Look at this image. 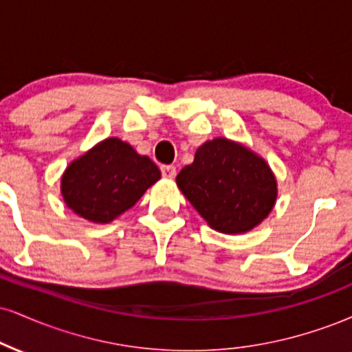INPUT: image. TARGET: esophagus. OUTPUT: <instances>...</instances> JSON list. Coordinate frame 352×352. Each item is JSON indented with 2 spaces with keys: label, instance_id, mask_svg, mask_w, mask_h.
I'll return each mask as SVG.
<instances>
[{
  "label": "esophagus",
  "instance_id": "34e87169",
  "mask_svg": "<svg viewBox=\"0 0 352 352\" xmlns=\"http://www.w3.org/2000/svg\"><path fill=\"white\" fill-rule=\"evenodd\" d=\"M160 170H162V175L165 179H173V177L177 175V168L173 167V165H162Z\"/></svg>",
  "mask_w": 352,
  "mask_h": 352
}]
</instances>
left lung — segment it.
I'll use <instances>...</instances> for the list:
<instances>
[{
  "label": "left lung",
  "instance_id": "1",
  "mask_svg": "<svg viewBox=\"0 0 352 352\" xmlns=\"http://www.w3.org/2000/svg\"><path fill=\"white\" fill-rule=\"evenodd\" d=\"M177 185L213 230L241 234L261 224L277 200L269 164L243 144L217 138L195 152Z\"/></svg>",
  "mask_w": 352,
  "mask_h": 352
}]
</instances>
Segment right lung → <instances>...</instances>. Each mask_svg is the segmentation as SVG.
I'll list each match as a JSON object with an SVG mask.
<instances>
[{
    "label": "right lung",
    "instance_id": "add662e5",
    "mask_svg": "<svg viewBox=\"0 0 352 352\" xmlns=\"http://www.w3.org/2000/svg\"><path fill=\"white\" fill-rule=\"evenodd\" d=\"M159 179V167L147 155H139L121 139L108 138L65 168L60 192L78 217L107 224L133 208Z\"/></svg>",
    "mask_w": 352,
    "mask_h": 352
}]
</instances>
